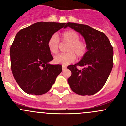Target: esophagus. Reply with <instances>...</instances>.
<instances>
[{
	"label": "esophagus",
	"mask_w": 126,
	"mask_h": 126,
	"mask_svg": "<svg viewBox=\"0 0 126 126\" xmlns=\"http://www.w3.org/2000/svg\"><path fill=\"white\" fill-rule=\"evenodd\" d=\"M66 69V66L64 65H62V69H63V70H65Z\"/></svg>",
	"instance_id": "34e87169"
}]
</instances>
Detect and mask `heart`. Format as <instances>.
Masks as SVG:
<instances>
[{"label": "heart", "mask_w": 126, "mask_h": 126, "mask_svg": "<svg viewBox=\"0 0 126 126\" xmlns=\"http://www.w3.org/2000/svg\"><path fill=\"white\" fill-rule=\"evenodd\" d=\"M80 39L79 34L74 30H69L63 32L62 33V43L68 44L65 50L66 54L56 56L54 62L56 63L65 66L74 62L76 56L78 58H82L87 53L88 47L87 43ZM60 46L59 38L57 34H53L47 42V47L50 52L52 54H58Z\"/></svg>", "instance_id": "obj_1"}]
</instances>
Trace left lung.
Listing matches in <instances>:
<instances>
[{
    "label": "left lung",
    "instance_id": "1",
    "mask_svg": "<svg viewBox=\"0 0 126 126\" xmlns=\"http://www.w3.org/2000/svg\"><path fill=\"white\" fill-rule=\"evenodd\" d=\"M84 37L88 51L79 63L68 66L71 76L68 79L71 90L81 96H91L104 87L113 66V48L104 33L87 25L68 22ZM78 66L83 67L81 70Z\"/></svg>",
    "mask_w": 126,
    "mask_h": 126
}]
</instances>
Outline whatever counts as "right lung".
<instances>
[{
  "mask_svg": "<svg viewBox=\"0 0 126 126\" xmlns=\"http://www.w3.org/2000/svg\"><path fill=\"white\" fill-rule=\"evenodd\" d=\"M65 25L38 22L16 34L10 50L11 69L17 84L26 93L41 95L47 93L62 72V65L48 63L54 58L47 42Z\"/></svg>",
  "mask_w": 126,
  "mask_h": 126,
  "instance_id": "1",
  "label": "right lung"
}]
</instances>
